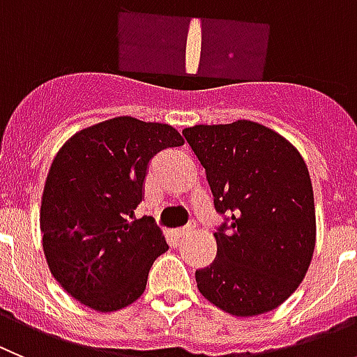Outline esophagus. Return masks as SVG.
<instances>
[{
  "label": "esophagus",
  "mask_w": 357,
  "mask_h": 357,
  "mask_svg": "<svg viewBox=\"0 0 357 357\" xmlns=\"http://www.w3.org/2000/svg\"><path fill=\"white\" fill-rule=\"evenodd\" d=\"M188 231H190V226L179 227V229H176V234H178V236H185V234H188Z\"/></svg>",
  "instance_id": "1"
}]
</instances>
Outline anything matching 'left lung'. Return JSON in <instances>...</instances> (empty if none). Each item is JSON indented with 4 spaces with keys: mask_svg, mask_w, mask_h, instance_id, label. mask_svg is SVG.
<instances>
[{
    "mask_svg": "<svg viewBox=\"0 0 357 357\" xmlns=\"http://www.w3.org/2000/svg\"><path fill=\"white\" fill-rule=\"evenodd\" d=\"M206 171L217 258L195 271L204 297L234 317L281 306L301 284L317 238L313 186L303 156L284 137L252 121L183 130Z\"/></svg>",
    "mask_w": 357,
    "mask_h": 357,
    "instance_id": "left-lung-1",
    "label": "left lung"
}]
</instances>
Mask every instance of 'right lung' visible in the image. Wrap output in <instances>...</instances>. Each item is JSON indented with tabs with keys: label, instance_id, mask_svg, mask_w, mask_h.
<instances>
[{
	"label": "right lung",
	"instance_id": "add662e5",
	"mask_svg": "<svg viewBox=\"0 0 357 357\" xmlns=\"http://www.w3.org/2000/svg\"><path fill=\"white\" fill-rule=\"evenodd\" d=\"M179 146L183 137L169 124L115 117L60 147L44 185L40 231L51 274L76 301L110 313L144 294L169 245L153 218H131L151 160Z\"/></svg>",
	"mask_w": 357,
	"mask_h": 357
}]
</instances>
